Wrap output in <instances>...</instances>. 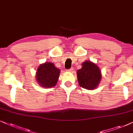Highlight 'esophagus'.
Listing matches in <instances>:
<instances>
[{
    "label": "esophagus",
    "instance_id": "34e87169",
    "mask_svg": "<svg viewBox=\"0 0 133 133\" xmlns=\"http://www.w3.org/2000/svg\"><path fill=\"white\" fill-rule=\"evenodd\" d=\"M74 69L73 68H72L71 69H70L67 70V72H74Z\"/></svg>",
    "mask_w": 133,
    "mask_h": 133
}]
</instances>
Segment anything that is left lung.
<instances>
[{"label":"left lung","instance_id":"1","mask_svg":"<svg viewBox=\"0 0 133 133\" xmlns=\"http://www.w3.org/2000/svg\"><path fill=\"white\" fill-rule=\"evenodd\" d=\"M81 65V68L77 72L79 85L88 90L96 89L102 79V72L99 67L89 60L83 62Z\"/></svg>","mask_w":133,"mask_h":133}]
</instances>
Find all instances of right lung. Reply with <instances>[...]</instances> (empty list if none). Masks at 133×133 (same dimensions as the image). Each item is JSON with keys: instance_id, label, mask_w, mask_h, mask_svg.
Masks as SVG:
<instances>
[{"instance_id": "right-lung-1", "label": "right lung", "mask_w": 133, "mask_h": 133, "mask_svg": "<svg viewBox=\"0 0 133 133\" xmlns=\"http://www.w3.org/2000/svg\"><path fill=\"white\" fill-rule=\"evenodd\" d=\"M60 69L54 63L45 62L38 66L35 78L41 87L50 88L57 84Z\"/></svg>"}]
</instances>
